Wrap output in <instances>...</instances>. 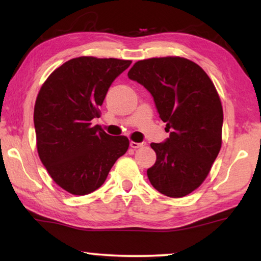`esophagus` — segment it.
Here are the masks:
<instances>
[{
    "instance_id": "1",
    "label": "esophagus",
    "mask_w": 261,
    "mask_h": 261,
    "mask_svg": "<svg viewBox=\"0 0 261 261\" xmlns=\"http://www.w3.org/2000/svg\"><path fill=\"white\" fill-rule=\"evenodd\" d=\"M145 145H146V143H145V141H143V143H135V141H130V146L132 148H135V149L143 147V146H145Z\"/></svg>"
}]
</instances>
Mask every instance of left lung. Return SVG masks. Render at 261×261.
<instances>
[{
	"label": "left lung",
	"mask_w": 261,
	"mask_h": 261,
	"mask_svg": "<svg viewBox=\"0 0 261 261\" xmlns=\"http://www.w3.org/2000/svg\"><path fill=\"white\" fill-rule=\"evenodd\" d=\"M127 77L152 94L169 138L152 143L156 153L149 182L171 198L204 182L222 143L223 110L214 84L199 65L177 56L138 61Z\"/></svg>",
	"instance_id": "1"
}]
</instances>
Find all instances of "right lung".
<instances>
[{"mask_svg":"<svg viewBox=\"0 0 261 261\" xmlns=\"http://www.w3.org/2000/svg\"><path fill=\"white\" fill-rule=\"evenodd\" d=\"M131 61L82 56L53 72L34 106L39 158L54 182L84 196L105 183L114 163L129 147L125 136H110L92 120L112 83Z\"/></svg>","mask_w":261,"mask_h":261,"instance_id":"obj_1","label":"right lung"}]
</instances>
